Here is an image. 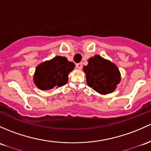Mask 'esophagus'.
<instances>
[{"label": "esophagus", "instance_id": "34e87169", "mask_svg": "<svg viewBox=\"0 0 151 151\" xmlns=\"http://www.w3.org/2000/svg\"><path fill=\"white\" fill-rule=\"evenodd\" d=\"M76 66H77V69L80 70V69H82V64L81 63H77V65H76Z\"/></svg>", "mask_w": 151, "mask_h": 151}]
</instances>
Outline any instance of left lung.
Listing matches in <instances>:
<instances>
[{"label":"left lung","instance_id":"1","mask_svg":"<svg viewBox=\"0 0 151 151\" xmlns=\"http://www.w3.org/2000/svg\"><path fill=\"white\" fill-rule=\"evenodd\" d=\"M88 61V64L83 66V71L88 86L101 95L113 93L121 81L116 65L100 55L90 57Z\"/></svg>","mask_w":151,"mask_h":151}]
</instances>
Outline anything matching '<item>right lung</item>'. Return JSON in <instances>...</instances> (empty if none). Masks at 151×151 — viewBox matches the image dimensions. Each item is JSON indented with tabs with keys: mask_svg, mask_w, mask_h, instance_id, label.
Wrapping results in <instances>:
<instances>
[{
	"mask_svg": "<svg viewBox=\"0 0 151 151\" xmlns=\"http://www.w3.org/2000/svg\"><path fill=\"white\" fill-rule=\"evenodd\" d=\"M74 67V63L68 61L66 57L56 55L52 59L37 65L33 82L41 90L59 88L67 83L69 74Z\"/></svg>",
	"mask_w": 151,
	"mask_h": 151,
	"instance_id": "1",
	"label": "right lung"
}]
</instances>
